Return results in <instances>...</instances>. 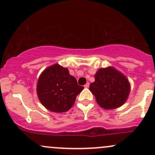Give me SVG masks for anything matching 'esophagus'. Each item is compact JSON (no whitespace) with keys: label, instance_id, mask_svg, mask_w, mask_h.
Returning a JSON list of instances; mask_svg holds the SVG:
<instances>
[{"label":"esophagus","instance_id":"esophagus-1","mask_svg":"<svg viewBox=\"0 0 155 155\" xmlns=\"http://www.w3.org/2000/svg\"><path fill=\"white\" fill-rule=\"evenodd\" d=\"M89 86H90V83L87 82V83L86 84L84 85V87H85V88H88V87H89Z\"/></svg>","mask_w":155,"mask_h":155}]
</instances>
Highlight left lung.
I'll return each mask as SVG.
<instances>
[{"label": "left lung", "instance_id": "left-lung-1", "mask_svg": "<svg viewBox=\"0 0 155 155\" xmlns=\"http://www.w3.org/2000/svg\"><path fill=\"white\" fill-rule=\"evenodd\" d=\"M90 90L101 108L111 110L120 107L127 101L130 84L122 73L109 66L97 70Z\"/></svg>", "mask_w": 155, "mask_h": 155}]
</instances>
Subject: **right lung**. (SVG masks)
Instances as JSON below:
<instances>
[{"mask_svg": "<svg viewBox=\"0 0 155 155\" xmlns=\"http://www.w3.org/2000/svg\"><path fill=\"white\" fill-rule=\"evenodd\" d=\"M68 69L56 63L44 69L38 79L36 91L41 104L49 111L66 112L83 90Z\"/></svg>", "mask_w": 155, "mask_h": 155, "instance_id": "right-lung-1", "label": "right lung"}]
</instances>
